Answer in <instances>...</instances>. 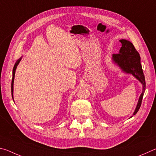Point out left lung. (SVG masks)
<instances>
[{
  "mask_svg": "<svg viewBox=\"0 0 156 156\" xmlns=\"http://www.w3.org/2000/svg\"><path fill=\"white\" fill-rule=\"evenodd\" d=\"M120 42L122 44L120 49V52L119 54L113 55V60L122 69L124 72L131 73L139 81H140V83L143 85L142 86L143 87L142 93L140 96L138 105H137L135 112L133 113V115H136L140 108L142 100L145 91L146 83H145L144 75L140 64V54L134 47L133 44L130 41L125 40V39H122Z\"/></svg>",
  "mask_w": 156,
  "mask_h": 156,
  "instance_id": "obj_1",
  "label": "left lung"
}]
</instances>
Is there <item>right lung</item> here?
<instances>
[{
	"label": "right lung",
	"mask_w": 156,
	"mask_h": 156,
	"mask_svg": "<svg viewBox=\"0 0 156 156\" xmlns=\"http://www.w3.org/2000/svg\"><path fill=\"white\" fill-rule=\"evenodd\" d=\"M21 58H20L19 60H18L15 63L14 65V67L13 68V72H12V96L13 98V90H14V76H15V71H16V69L17 66L18 65V63L20 61Z\"/></svg>",
	"instance_id": "obj_1"
}]
</instances>
